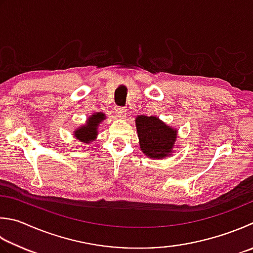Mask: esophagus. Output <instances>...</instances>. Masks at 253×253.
<instances>
[{"instance_id": "esophagus-1", "label": "esophagus", "mask_w": 253, "mask_h": 253, "mask_svg": "<svg viewBox=\"0 0 253 253\" xmlns=\"http://www.w3.org/2000/svg\"><path fill=\"white\" fill-rule=\"evenodd\" d=\"M117 114H118V117H120V118H125L126 116V108H122V107H119V108H117Z\"/></svg>"}]
</instances>
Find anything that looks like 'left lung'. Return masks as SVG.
<instances>
[{
    "mask_svg": "<svg viewBox=\"0 0 253 253\" xmlns=\"http://www.w3.org/2000/svg\"><path fill=\"white\" fill-rule=\"evenodd\" d=\"M135 126L140 149L149 159H168L174 153L177 130L166 125L159 117L139 116Z\"/></svg>",
    "mask_w": 253,
    "mask_h": 253,
    "instance_id": "1",
    "label": "left lung"
}]
</instances>
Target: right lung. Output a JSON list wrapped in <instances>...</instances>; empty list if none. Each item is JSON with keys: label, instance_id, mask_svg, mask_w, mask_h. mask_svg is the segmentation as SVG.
<instances>
[{"label": "right lung", "instance_id": "right-lung-1", "mask_svg": "<svg viewBox=\"0 0 253 253\" xmlns=\"http://www.w3.org/2000/svg\"><path fill=\"white\" fill-rule=\"evenodd\" d=\"M104 119H106V114L103 112H94L87 119L85 125L76 128L74 131V136L80 142L90 144L92 141L97 139L98 127Z\"/></svg>", "mask_w": 253, "mask_h": 253}]
</instances>
